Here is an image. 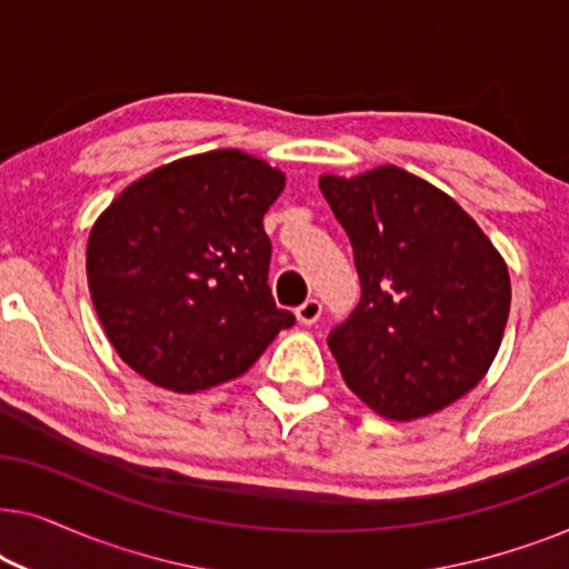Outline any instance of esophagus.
<instances>
[{
  "instance_id": "1",
  "label": "esophagus",
  "mask_w": 569,
  "mask_h": 569,
  "mask_svg": "<svg viewBox=\"0 0 569 569\" xmlns=\"http://www.w3.org/2000/svg\"><path fill=\"white\" fill-rule=\"evenodd\" d=\"M321 310H323L321 300L310 298V300H306V302H302V306L298 308V321H300L302 326H310V323H316L318 318H321Z\"/></svg>"
}]
</instances>
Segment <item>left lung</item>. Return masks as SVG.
<instances>
[{
	"label": "left lung",
	"mask_w": 569,
	"mask_h": 569,
	"mask_svg": "<svg viewBox=\"0 0 569 569\" xmlns=\"http://www.w3.org/2000/svg\"><path fill=\"white\" fill-rule=\"evenodd\" d=\"M362 298L329 333L347 386L388 419L432 415L485 378L510 313V277L448 193L396 166L323 176Z\"/></svg>",
	"instance_id": "obj_1"
}]
</instances>
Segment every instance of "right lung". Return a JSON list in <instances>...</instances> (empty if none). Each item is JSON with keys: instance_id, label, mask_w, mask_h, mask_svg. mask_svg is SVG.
I'll list each match as a JSON object with an SVG mask.
<instances>
[{"instance_id": "obj_1", "label": "right lung", "mask_w": 569, "mask_h": 569, "mask_svg": "<svg viewBox=\"0 0 569 569\" xmlns=\"http://www.w3.org/2000/svg\"><path fill=\"white\" fill-rule=\"evenodd\" d=\"M284 176L240 150L168 162L121 191L88 240L92 306L121 360L193 393L259 360L295 316L269 287L263 214Z\"/></svg>"}]
</instances>
